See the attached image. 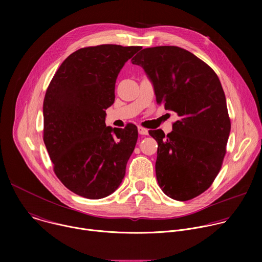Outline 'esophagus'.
Masks as SVG:
<instances>
[{"label":"esophagus","mask_w":262,"mask_h":262,"mask_svg":"<svg viewBox=\"0 0 262 262\" xmlns=\"http://www.w3.org/2000/svg\"><path fill=\"white\" fill-rule=\"evenodd\" d=\"M138 132L140 135H148V129H146L142 126H138Z\"/></svg>","instance_id":"34e87169"}]
</instances>
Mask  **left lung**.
<instances>
[{"label": "left lung", "instance_id": "8db88e82", "mask_svg": "<svg viewBox=\"0 0 262 262\" xmlns=\"http://www.w3.org/2000/svg\"><path fill=\"white\" fill-rule=\"evenodd\" d=\"M132 63L152 82L157 102L179 117L167 136L149 130L159 145L160 188L174 200H191L211 185L226 154L231 124L221 82L206 63L178 47L144 49Z\"/></svg>", "mask_w": 262, "mask_h": 262}]
</instances>
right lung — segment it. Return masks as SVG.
Wrapping results in <instances>:
<instances>
[{"instance_id":"add662e5","label":"right lung","mask_w":262,"mask_h":262,"mask_svg":"<svg viewBox=\"0 0 262 262\" xmlns=\"http://www.w3.org/2000/svg\"><path fill=\"white\" fill-rule=\"evenodd\" d=\"M141 47L101 45L69 55L43 101V141L54 171L68 190L88 199L114 193L125 175L138 128L105 125L118 74Z\"/></svg>"}]
</instances>
